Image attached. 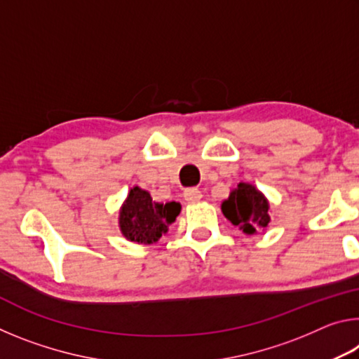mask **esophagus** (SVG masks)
I'll list each match as a JSON object with an SVG mask.
<instances>
[{
	"instance_id": "1",
	"label": "esophagus",
	"mask_w": 359,
	"mask_h": 359,
	"mask_svg": "<svg viewBox=\"0 0 359 359\" xmlns=\"http://www.w3.org/2000/svg\"><path fill=\"white\" fill-rule=\"evenodd\" d=\"M184 198L188 203H198V201H201L203 193L199 191L198 188H187V190L184 191Z\"/></svg>"
}]
</instances>
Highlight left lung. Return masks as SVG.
<instances>
[{
	"instance_id": "1",
	"label": "left lung",
	"mask_w": 359,
	"mask_h": 359,
	"mask_svg": "<svg viewBox=\"0 0 359 359\" xmlns=\"http://www.w3.org/2000/svg\"><path fill=\"white\" fill-rule=\"evenodd\" d=\"M222 212L245 234H255L271 222L269 203L264 194L245 182H241L238 188L229 193V198L222 203Z\"/></svg>"
}]
</instances>
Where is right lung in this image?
<instances>
[{
	"label": "right lung",
	"mask_w": 359,
	"mask_h": 359,
	"mask_svg": "<svg viewBox=\"0 0 359 359\" xmlns=\"http://www.w3.org/2000/svg\"><path fill=\"white\" fill-rule=\"evenodd\" d=\"M180 214L179 203H156L150 193L135 187L120 209L118 226L121 234L136 244H155L168 233L169 224Z\"/></svg>",
	"instance_id": "right-lung-1"
}]
</instances>
